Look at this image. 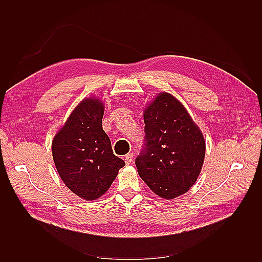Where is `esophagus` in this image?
Returning <instances> with one entry per match:
<instances>
[{"label": "esophagus", "instance_id": "esophagus-1", "mask_svg": "<svg viewBox=\"0 0 262 262\" xmlns=\"http://www.w3.org/2000/svg\"><path fill=\"white\" fill-rule=\"evenodd\" d=\"M133 157H134V154H133V153H128L126 155V157H125L126 164H130L133 162Z\"/></svg>", "mask_w": 262, "mask_h": 262}]
</instances>
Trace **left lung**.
Wrapping results in <instances>:
<instances>
[{
  "label": "left lung",
  "mask_w": 262,
  "mask_h": 262,
  "mask_svg": "<svg viewBox=\"0 0 262 262\" xmlns=\"http://www.w3.org/2000/svg\"><path fill=\"white\" fill-rule=\"evenodd\" d=\"M144 145L135 164L158 196L173 199L189 190L202 170L205 141L185 107L163 92L144 111Z\"/></svg>",
  "instance_id": "left-lung-1"
}]
</instances>
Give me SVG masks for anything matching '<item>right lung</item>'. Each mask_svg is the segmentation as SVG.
<instances>
[{
    "label": "right lung",
    "instance_id": "right-lung-1",
    "mask_svg": "<svg viewBox=\"0 0 262 262\" xmlns=\"http://www.w3.org/2000/svg\"><path fill=\"white\" fill-rule=\"evenodd\" d=\"M103 111L98 99L83 100L52 143L59 177L71 191L86 200L102 196L125 166L102 129Z\"/></svg>",
    "mask_w": 262,
    "mask_h": 262
}]
</instances>
